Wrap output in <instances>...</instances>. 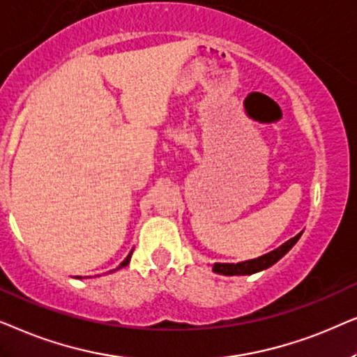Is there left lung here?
I'll list each match as a JSON object with an SVG mask.
<instances>
[{
  "mask_svg": "<svg viewBox=\"0 0 357 357\" xmlns=\"http://www.w3.org/2000/svg\"><path fill=\"white\" fill-rule=\"evenodd\" d=\"M301 235L302 234H298L297 236H294V238L286 241V243H284L282 246H279L278 250L271 251V253L261 256V258L243 261V263H236V264L215 263V264L212 266L213 273H218V274H223V275H246V274L259 273V271H263V269H268L274 263H278V261L281 259L282 256L286 255L287 251L291 250L294 245L297 243L298 238H301Z\"/></svg>",
  "mask_w": 357,
  "mask_h": 357,
  "instance_id": "1",
  "label": "left lung"
}]
</instances>
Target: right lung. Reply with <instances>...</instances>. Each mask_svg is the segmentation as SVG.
Returning <instances> with one entry per match:
<instances>
[{
    "label": "right lung",
    "instance_id": "1",
    "mask_svg": "<svg viewBox=\"0 0 357 357\" xmlns=\"http://www.w3.org/2000/svg\"><path fill=\"white\" fill-rule=\"evenodd\" d=\"M130 258H132V253H130L129 256H127V258H126V259H123V261H122V264H121V266H119V268H123V266H127V264H129V261H130ZM119 268H117V269H119Z\"/></svg>",
    "mask_w": 357,
    "mask_h": 357
}]
</instances>
